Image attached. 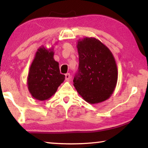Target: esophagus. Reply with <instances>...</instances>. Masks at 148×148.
I'll return each mask as SVG.
<instances>
[{"label":"esophagus","instance_id":"obj_1","mask_svg":"<svg viewBox=\"0 0 148 148\" xmlns=\"http://www.w3.org/2000/svg\"><path fill=\"white\" fill-rule=\"evenodd\" d=\"M71 76L69 73L65 74V80H66V81H70V80H71Z\"/></svg>","mask_w":148,"mask_h":148}]
</instances>
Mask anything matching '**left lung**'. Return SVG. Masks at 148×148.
<instances>
[{
  "label": "left lung",
  "mask_w": 148,
  "mask_h": 148,
  "mask_svg": "<svg viewBox=\"0 0 148 148\" xmlns=\"http://www.w3.org/2000/svg\"><path fill=\"white\" fill-rule=\"evenodd\" d=\"M78 71L74 86L89 104L106 101L113 93L117 81V68L110 50L95 38L79 40Z\"/></svg>",
  "instance_id": "obj_1"
}]
</instances>
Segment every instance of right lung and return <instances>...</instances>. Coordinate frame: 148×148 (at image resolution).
Returning a JSON list of instances; mask_svg holds the SVG:
<instances>
[{"label":"right lung","mask_w":148,"mask_h":148,"mask_svg":"<svg viewBox=\"0 0 148 148\" xmlns=\"http://www.w3.org/2000/svg\"><path fill=\"white\" fill-rule=\"evenodd\" d=\"M53 49L39 47L29 69L27 86L32 97L38 101L53 96L65 78L60 73L59 62L53 59Z\"/></svg>","instance_id":"1"}]
</instances>
